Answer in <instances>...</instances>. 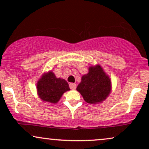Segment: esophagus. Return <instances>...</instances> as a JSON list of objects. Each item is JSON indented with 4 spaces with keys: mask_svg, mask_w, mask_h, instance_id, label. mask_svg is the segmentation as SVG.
I'll use <instances>...</instances> for the list:
<instances>
[{
    "mask_svg": "<svg viewBox=\"0 0 149 149\" xmlns=\"http://www.w3.org/2000/svg\"><path fill=\"white\" fill-rule=\"evenodd\" d=\"M69 86H70V88L71 89H76V87H77V85L75 84V83H70Z\"/></svg>",
    "mask_w": 149,
    "mask_h": 149,
    "instance_id": "1",
    "label": "esophagus"
}]
</instances>
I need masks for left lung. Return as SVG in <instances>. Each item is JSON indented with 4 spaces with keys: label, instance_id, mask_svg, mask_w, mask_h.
Masks as SVG:
<instances>
[{
    "label": "left lung",
    "instance_id": "1",
    "mask_svg": "<svg viewBox=\"0 0 149 149\" xmlns=\"http://www.w3.org/2000/svg\"><path fill=\"white\" fill-rule=\"evenodd\" d=\"M84 100L89 104L101 102L109 96L111 91V81L100 65L89 68V72L83 75L77 87Z\"/></svg>",
    "mask_w": 149,
    "mask_h": 149
}]
</instances>
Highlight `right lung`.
<instances>
[{"label": "right lung", "instance_id": "right-lung-1", "mask_svg": "<svg viewBox=\"0 0 149 149\" xmlns=\"http://www.w3.org/2000/svg\"><path fill=\"white\" fill-rule=\"evenodd\" d=\"M38 95L44 102L56 104L63 93L70 90L68 83L64 79L56 78L52 71L45 73L36 84Z\"/></svg>", "mask_w": 149, "mask_h": 149}]
</instances>
